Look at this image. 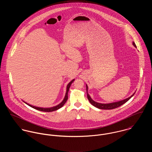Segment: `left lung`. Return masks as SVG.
Here are the masks:
<instances>
[{
    "label": "left lung",
    "mask_w": 152,
    "mask_h": 152,
    "mask_svg": "<svg viewBox=\"0 0 152 152\" xmlns=\"http://www.w3.org/2000/svg\"><path fill=\"white\" fill-rule=\"evenodd\" d=\"M132 44L134 45V47L136 48V45L134 43V42H132ZM86 87H87V97L88 99L89 100V101L90 102V103L94 106L95 107L97 108L100 109H112L116 108L121 105H122L123 104H124L125 103H126L127 101H128L130 98L134 95V94H135V92H134L128 98H126L124 100L122 101H117V102H112V103H108V104H102V103H98L97 102L94 101L90 96V95L88 94V87L86 84Z\"/></svg>",
    "instance_id": "left-lung-1"
}]
</instances>
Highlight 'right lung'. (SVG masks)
Wrapping results in <instances>:
<instances>
[{
  "mask_svg": "<svg viewBox=\"0 0 152 152\" xmlns=\"http://www.w3.org/2000/svg\"><path fill=\"white\" fill-rule=\"evenodd\" d=\"M75 79L72 80L71 81H70L67 86H66V93H65V96H64V99L63 100V101L60 103L58 105L55 106V107H51V108H41V107H35V106H33L29 104H27V102L23 101L25 104H26L27 105L30 106V107L36 109L37 110H40V111H43V112H53V111H54V110H58V109L61 108L62 107H63V105H64L66 102V101H67L68 99V91H69V87L71 86V84L74 81Z\"/></svg>",
  "mask_w": 152,
  "mask_h": 152,
  "instance_id": "1",
  "label": "right lung"
}]
</instances>
